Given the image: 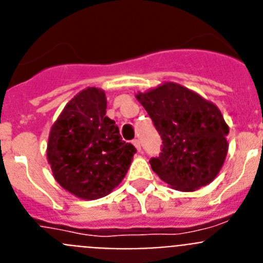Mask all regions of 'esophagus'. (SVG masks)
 Returning <instances> with one entry per match:
<instances>
[{
  "label": "esophagus",
  "instance_id": "esophagus-1",
  "mask_svg": "<svg viewBox=\"0 0 263 263\" xmlns=\"http://www.w3.org/2000/svg\"><path fill=\"white\" fill-rule=\"evenodd\" d=\"M133 145L136 146V148H137V150H138V152H141V143H139L138 139H134Z\"/></svg>",
  "mask_w": 263,
  "mask_h": 263
}]
</instances>
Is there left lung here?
Segmentation results:
<instances>
[{
  "mask_svg": "<svg viewBox=\"0 0 263 263\" xmlns=\"http://www.w3.org/2000/svg\"><path fill=\"white\" fill-rule=\"evenodd\" d=\"M136 97L163 143L159 157L150 160L153 171L178 191L192 192L210 184L220 173L229 146V127L220 109L171 81Z\"/></svg>",
  "mask_w": 263,
  "mask_h": 263,
  "instance_id": "obj_1",
  "label": "left lung"
}]
</instances>
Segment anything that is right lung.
Returning <instances> with one entry per match:
<instances>
[{"mask_svg": "<svg viewBox=\"0 0 263 263\" xmlns=\"http://www.w3.org/2000/svg\"><path fill=\"white\" fill-rule=\"evenodd\" d=\"M105 115V92L88 87L64 106L48 136L47 160L53 178L84 200L110 194L137 152L122 141L116 122Z\"/></svg>", "mask_w": 263, "mask_h": 263, "instance_id": "add662e5", "label": "right lung"}]
</instances>
